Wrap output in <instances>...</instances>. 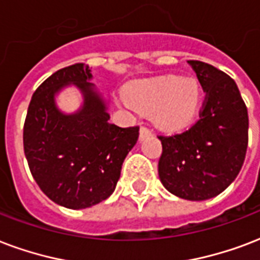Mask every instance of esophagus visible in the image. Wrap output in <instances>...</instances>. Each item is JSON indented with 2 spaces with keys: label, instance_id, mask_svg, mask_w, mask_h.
<instances>
[{
  "label": "esophagus",
  "instance_id": "esophagus-1",
  "mask_svg": "<svg viewBox=\"0 0 260 260\" xmlns=\"http://www.w3.org/2000/svg\"><path fill=\"white\" fill-rule=\"evenodd\" d=\"M148 136H151V131L148 129V128H146V126H142V128H140V132H139V140L142 142V140H144V139L148 138Z\"/></svg>",
  "mask_w": 260,
  "mask_h": 260
}]
</instances>
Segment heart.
Here are the masks:
<instances>
[{
	"label": "heart",
	"instance_id": "heart-1",
	"mask_svg": "<svg viewBox=\"0 0 260 260\" xmlns=\"http://www.w3.org/2000/svg\"><path fill=\"white\" fill-rule=\"evenodd\" d=\"M202 101V87L193 77L164 76L134 83L120 105L152 114L158 128L180 132L191 125Z\"/></svg>",
	"mask_w": 260,
	"mask_h": 260
}]
</instances>
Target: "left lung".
<instances>
[{"instance_id":"obj_1","label":"left lung","mask_w":260,"mask_h":260,"mask_svg":"<svg viewBox=\"0 0 260 260\" xmlns=\"http://www.w3.org/2000/svg\"><path fill=\"white\" fill-rule=\"evenodd\" d=\"M206 91L195 125L180 135L159 136L158 174L177 198L206 201L231 185L244 164L248 112L235 80L202 61H188Z\"/></svg>"}]
</instances>
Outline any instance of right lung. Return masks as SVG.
<instances>
[{
  "mask_svg": "<svg viewBox=\"0 0 260 260\" xmlns=\"http://www.w3.org/2000/svg\"><path fill=\"white\" fill-rule=\"evenodd\" d=\"M88 67L69 65L38 87L25 117L23 143L34 180L67 209L80 210L108 199L122 162L138 142L139 128L110 124L109 101L91 83ZM68 86L82 95L81 108L65 113L56 96Z\"/></svg>",
  "mask_w": 260,
  "mask_h": 260,
  "instance_id": "obj_1",
  "label": "right lung"
}]
</instances>
